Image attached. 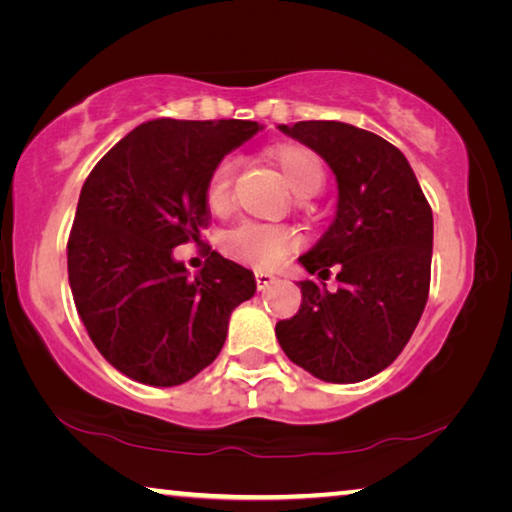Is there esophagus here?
<instances>
[{"instance_id":"34e87169","label":"esophagus","mask_w":512,"mask_h":512,"mask_svg":"<svg viewBox=\"0 0 512 512\" xmlns=\"http://www.w3.org/2000/svg\"><path fill=\"white\" fill-rule=\"evenodd\" d=\"M275 280H277V277L273 273H264V271H257L255 273V282H257V289L259 291H264V289L271 287Z\"/></svg>"}]
</instances>
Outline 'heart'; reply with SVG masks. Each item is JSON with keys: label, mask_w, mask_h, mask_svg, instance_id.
Listing matches in <instances>:
<instances>
[{"label": "heart", "mask_w": 512, "mask_h": 512, "mask_svg": "<svg viewBox=\"0 0 512 512\" xmlns=\"http://www.w3.org/2000/svg\"><path fill=\"white\" fill-rule=\"evenodd\" d=\"M284 183L298 198L314 196L325 183V167L314 151L300 144H277L268 151ZM235 160H221L212 169L205 187V201L212 212H225L232 198V180H235ZM298 232L287 225H264V223H241L223 237V250L239 262L271 268L280 264L293 248L298 246Z\"/></svg>", "instance_id": "b5f03b06"}]
</instances>
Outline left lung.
Here are the masks:
<instances>
[{
	"label": "left lung",
	"instance_id": "obj_1",
	"mask_svg": "<svg viewBox=\"0 0 512 512\" xmlns=\"http://www.w3.org/2000/svg\"><path fill=\"white\" fill-rule=\"evenodd\" d=\"M334 171L336 216L298 262L341 287L300 282L298 314L275 325L296 366L332 384H354L391 366L427 305L433 216L409 160L391 142L343 121L277 126Z\"/></svg>",
	"mask_w": 512,
	"mask_h": 512
}]
</instances>
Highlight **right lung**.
Instances as JSON below:
<instances>
[{
    "instance_id": "1",
    "label": "right lung",
    "mask_w": 512,
    "mask_h": 512,
    "mask_svg": "<svg viewBox=\"0 0 512 512\" xmlns=\"http://www.w3.org/2000/svg\"><path fill=\"white\" fill-rule=\"evenodd\" d=\"M257 121L153 119L119 140L85 180L67 241L74 305L110 366L178 386L219 357L230 314L255 275L214 253L194 277L173 248L210 223L205 187Z\"/></svg>"
}]
</instances>
